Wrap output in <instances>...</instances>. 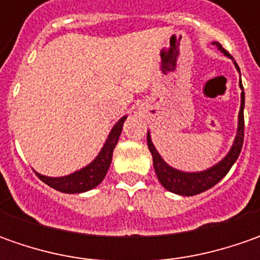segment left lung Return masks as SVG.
<instances>
[{
	"label": "left lung",
	"instance_id": "8db88e82",
	"mask_svg": "<svg viewBox=\"0 0 260 260\" xmlns=\"http://www.w3.org/2000/svg\"><path fill=\"white\" fill-rule=\"evenodd\" d=\"M213 45L217 46L218 50H221L225 56L232 57V55L218 42H213ZM235 66L236 69L240 72V69H239L236 62ZM240 88L243 89L242 82H240ZM243 110H245V92L242 91V104H240V111H239V124H237V135H236L235 143L232 146L230 152L225 155V157H223L217 165L211 166L210 169H205L203 172H182V171H178V169L168 165L165 160L162 159V156L157 153V150L152 143L150 135L147 132V147H149L152 157H153V168H155L156 176H157L159 182L164 185V188H166L168 191H171L174 194L191 197V195L201 194L207 189L213 188L217 182H220L227 175V172L230 171V168L233 166V164L237 160V157L242 152L243 139H245Z\"/></svg>",
	"mask_w": 260,
	"mask_h": 260
}]
</instances>
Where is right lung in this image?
Listing matches in <instances>:
<instances>
[{"label":"right lung","instance_id":"right-lung-1","mask_svg":"<svg viewBox=\"0 0 260 260\" xmlns=\"http://www.w3.org/2000/svg\"><path fill=\"white\" fill-rule=\"evenodd\" d=\"M127 117H121L113 130L110 132V135L107 137V142L103 146L101 152L95 157L94 160L86 165L85 168L76 171L74 174L60 176V178H52V176H45L36 172V175L49 186H52L56 191L65 192V194H79V192H85L95 188L96 185L103 182V179L107 175V171L111 165V159H113V152L114 147L118 142V137L121 135L123 124H124Z\"/></svg>","mask_w":260,"mask_h":260}]
</instances>
